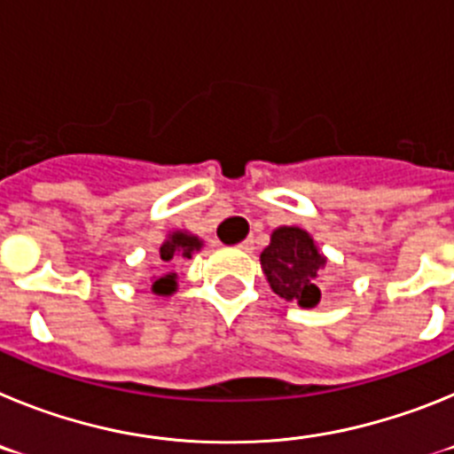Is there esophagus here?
I'll list each match as a JSON object with an SVG mask.
<instances>
[{"mask_svg":"<svg viewBox=\"0 0 454 454\" xmlns=\"http://www.w3.org/2000/svg\"><path fill=\"white\" fill-rule=\"evenodd\" d=\"M240 250H246V252H250V250H254V239H252V236H247L246 240H243V243H240Z\"/></svg>","mask_w":454,"mask_h":454,"instance_id":"34e87169","label":"esophagus"}]
</instances>
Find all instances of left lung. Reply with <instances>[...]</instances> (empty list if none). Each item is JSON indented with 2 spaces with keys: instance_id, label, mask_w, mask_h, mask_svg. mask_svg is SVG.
<instances>
[{
  "instance_id": "8db88e82",
  "label": "left lung",
  "mask_w": 454,
  "mask_h": 454,
  "mask_svg": "<svg viewBox=\"0 0 454 454\" xmlns=\"http://www.w3.org/2000/svg\"><path fill=\"white\" fill-rule=\"evenodd\" d=\"M323 266L325 256L300 227L275 230L270 246L262 252V268L272 291L284 300H298L300 307L318 304Z\"/></svg>"
}]
</instances>
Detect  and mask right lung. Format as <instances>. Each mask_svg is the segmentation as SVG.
Wrapping results in <instances>:
<instances>
[{
	"instance_id": "obj_1",
	"label": "right lung",
	"mask_w": 454,
	"mask_h": 454,
	"mask_svg": "<svg viewBox=\"0 0 454 454\" xmlns=\"http://www.w3.org/2000/svg\"><path fill=\"white\" fill-rule=\"evenodd\" d=\"M200 247H202V240L200 239L184 234V231H175V234L161 246V259L166 263H170L172 259H191L192 252L200 250ZM175 286H177V282H175V272H170V275L156 279L152 291L159 293V295H168V293L175 291Z\"/></svg>"
}]
</instances>
